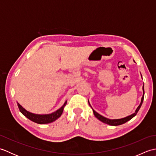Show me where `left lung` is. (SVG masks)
Returning a JSON list of instances; mask_svg holds the SVG:
<instances>
[{
	"label": "left lung",
	"instance_id": "8db88e82",
	"mask_svg": "<svg viewBox=\"0 0 156 156\" xmlns=\"http://www.w3.org/2000/svg\"><path fill=\"white\" fill-rule=\"evenodd\" d=\"M143 91H144V94H143V97H142V98H141V101L140 105H139V107H137V108L136 109V111H135V112H134L133 114L129 115L127 117L120 119H107V118L103 117V116L101 115L100 114H98V112H97L94 110L92 109V110H93L94 115L96 117H97L98 119H99L100 121H101L102 122H105V123H107V124L110 125L117 126V125H122L123 123H125L126 122H127L128 121L131 120L132 118L134 117L135 116L137 115V112L139 111L140 108H141V105H142V103H143V101H144V94H145V92H144V86H143ZM88 103H89V102H88ZM89 105H90V103H89ZM90 107H91V106H90Z\"/></svg>",
	"mask_w": 156,
	"mask_h": 156
}]
</instances>
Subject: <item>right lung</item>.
I'll use <instances>...</instances> for the list:
<instances>
[{
    "instance_id": "1",
    "label": "right lung",
    "mask_w": 156,
    "mask_h": 156,
    "mask_svg": "<svg viewBox=\"0 0 156 156\" xmlns=\"http://www.w3.org/2000/svg\"><path fill=\"white\" fill-rule=\"evenodd\" d=\"M66 103L67 102H65L64 105L62 106V107L58 109V111H56L55 112H53L51 114H49V115H37V114H34L31 113V112L27 111V110L23 108L21 105H20L18 102V107L19 108L20 111H21V113L25 115L26 117L28 118L29 119H30L31 121H34L36 123L38 124H46V123H49V122H51L53 121H55L56 119H58L60 116L62 115L63 111H64V108L66 106Z\"/></svg>"
}]
</instances>
